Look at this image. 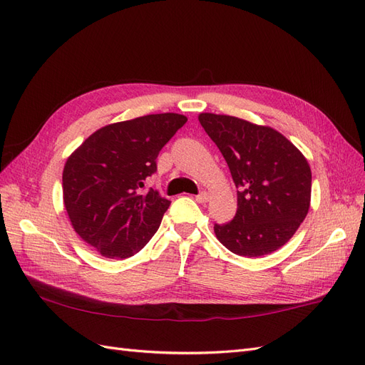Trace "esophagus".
<instances>
[{"instance_id":"1","label":"esophagus","mask_w":365,"mask_h":365,"mask_svg":"<svg viewBox=\"0 0 365 365\" xmlns=\"http://www.w3.org/2000/svg\"><path fill=\"white\" fill-rule=\"evenodd\" d=\"M195 200L197 201V202H207L208 201V193L207 192H201V193H197L196 196H195Z\"/></svg>"}]
</instances>
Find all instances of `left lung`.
Masks as SVG:
<instances>
[{
	"mask_svg": "<svg viewBox=\"0 0 365 365\" xmlns=\"http://www.w3.org/2000/svg\"><path fill=\"white\" fill-rule=\"evenodd\" d=\"M197 118L237 187V212L230 222L215 224L217 240L244 257L279 250L309 212L312 173L307 160L269 126L212 113Z\"/></svg>",
	"mask_w": 365,
	"mask_h": 365,
	"instance_id": "left-lung-1",
	"label": "left lung"
}]
</instances>
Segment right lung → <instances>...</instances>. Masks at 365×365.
<instances>
[{
	"label": "right lung",
	"mask_w": 365,
	"mask_h": 365,
	"mask_svg": "<svg viewBox=\"0 0 365 365\" xmlns=\"http://www.w3.org/2000/svg\"><path fill=\"white\" fill-rule=\"evenodd\" d=\"M185 115L150 114L96 130L65 163L63 204L74 231L108 259L134 256L157 233L170 201L145 192L157 157Z\"/></svg>",
	"instance_id": "add662e5"
}]
</instances>
